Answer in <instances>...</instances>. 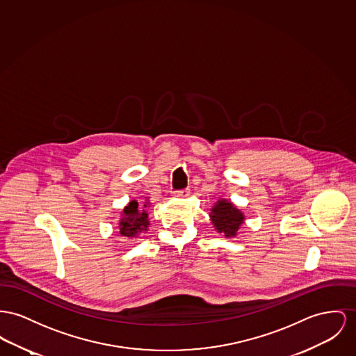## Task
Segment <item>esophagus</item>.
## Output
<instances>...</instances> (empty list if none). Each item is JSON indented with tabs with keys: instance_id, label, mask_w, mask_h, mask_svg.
Listing matches in <instances>:
<instances>
[{
	"instance_id": "1",
	"label": "esophagus",
	"mask_w": 356,
	"mask_h": 356,
	"mask_svg": "<svg viewBox=\"0 0 356 356\" xmlns=\"http://www.w3.org/2000/svg\"><path fill=\"white\" fill-rule=\"evenodd\" d=\"M190 194L189 189L178 190V191H174V197H178V198H185Z\"/></svg>"
}]
</instances>
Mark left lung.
Wrapping results in <instances>:
<instances>
[{
  "instance_id": "8db88e82",
  "label": "left lung",
  "mask_w": 356,
  "mask_h": 356,
  "mask_svg": "<svg viewBox=\"0 0 356 356\" xmlns=\"http://www.w3.org/2000/svg\"><path fill=\"white\" fill-rule=\"evenodd\" d=\"M211 221L214 229L225 237H235L244 224V213L227 198L218 200L211 209Z\"/></svg>"
}]
</instances>
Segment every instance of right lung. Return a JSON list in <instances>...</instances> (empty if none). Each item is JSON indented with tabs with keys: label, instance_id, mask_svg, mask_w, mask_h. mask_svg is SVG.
<instances>
[{
	"label": "right lung",
	"instance_id": "right-lung-1",
	"mask_svg": "<svg viewBox=\"0 0 356 356\" xmlns=\"http://www.w3.org/2000/svg\"><path fill=\"white\" fill-rule=\"evenodd\" d=\"M148 201L140 205L138 201L132 200L121 212V217L118 222V235L134 238L148 231Z\"/></svg>",
	"mask_w": 356,
	"mask_h": 356
}]
</instances>
